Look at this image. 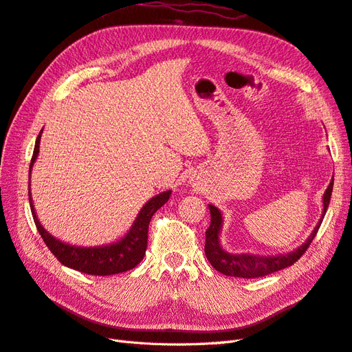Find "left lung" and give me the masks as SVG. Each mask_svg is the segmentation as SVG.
Returning <instances> with one entry per match:
<instances>
[{
  "instance_id": "1",
  "label": "left lung",
  "mask_w": 352,
  "mask_h": 352,
  "mask_svg": "<svg viewBox=\"0 0 352 352\" xmlns=\"http://www.w3.org/2000/svg\"><path fill=\"white\" fill-rule=\"evenodd\" d=\"M333 189V177L332 182L329 184L326 192L323 194V212L322 217L318 220L311 235L307 238V241L300 245L296 250L279 254V255H252V254H230L223 250L220 245V232L223 226V217L221 211L208 204L210 214H211V223L210 228L206 232V255L207 260L211 263L212 267L217 272L233 276V278H243V279H252V278H261V276H267L270 273H274L278 270H282L285 267H289L295 261L302 257V254L310 247L314 236L317 235L318 228H320L323 217L326 214V210L330 202V195H332Z\"/></svg>"
}]
</instances>
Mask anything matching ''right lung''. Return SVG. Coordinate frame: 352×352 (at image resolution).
<instances>
[{
  "label": "right lung",
  "instance_id": "obj_1",
  "mask_svg": "<svg viewBox=\"0 0 352 352\" xmlns=\"http://www.w3.org/2000/svg\"><path fill=\"white\" fill-rule=\"evenodd\" d=\"M41 133L42 131L36 138L34 155H32L29 167V202L36 229L42 239L47 243L50 251L54 254V257H57V260L61 264H65L66 267L87 274L109 276L133 269L135 265L142 261L145 255L148 242V226H150L151 217L158 208H162L168 201L170 195H172V190H166V192L158 194L148 201L141 208V211L138 212L132 228L127 230L126 235L119 241L109 245H100V247H78V245L63 242L52 236L51 233L47 232L44 226L41 225L30 197V172L39 154Z\"/></svg>",
  "mask_w": 352,
  "mask_h": 352
}]
</instances>
